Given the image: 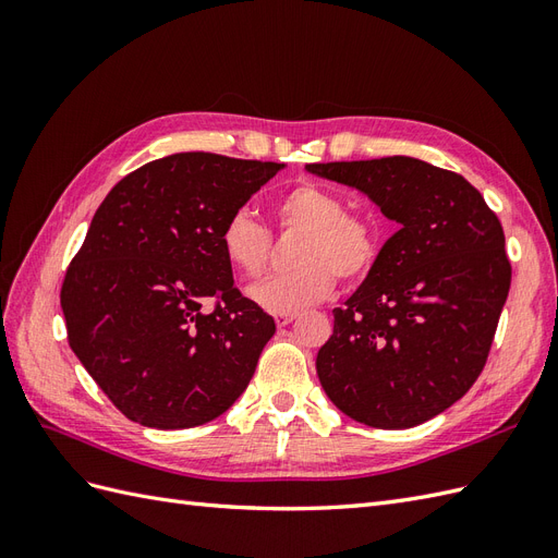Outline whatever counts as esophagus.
<instances>
[{
    "label": "esophagus",
    "instance_id": "esophagus-1",
    "mask_svg": "<svg viewBox=\"0 0 558 558\" xmlns=\"http://www.w3.org/2000/svg\"><path fill=\"white\" fill-rule=\"evenodd\" d=\"M275 320H277V326H279V328H283V326L293 324V320H295V314H275Z\"/></svg>",
    "mask_w": 558,
    "mask_h": 558
}]
</instances>
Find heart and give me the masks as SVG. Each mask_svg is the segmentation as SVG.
Segmentation results:
<instances>
[{
  "label": "heart",
  "mask_w": 558,
  "mask_h": 558,
  "mask_svg": "<svg viewBox=\"0 0 558 558\" xmlns=\"http://www.w3.org/2000/svg\"><path fill=\"white\" fill-rule=\"evenodd\" d=\"M281 232L300 238L291 248L293 269L253 286L251 300L263 310L295 314L326 300L335 277L344 283L365 279L379 258V230L373 218L347 211V199L318 183H300L283 193L275 207ZM223 258L246 279L265 272L272 238L246 209L226 218L218 234Z\"/></svg>",
  "instance_id": "heart-1"
}]
</instances>
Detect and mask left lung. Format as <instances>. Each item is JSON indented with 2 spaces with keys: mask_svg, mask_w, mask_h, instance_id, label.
<instances>
[{
  "mask_svg": "<svg viewBox=\"0 0 558 558\" xmlns=\"http://www.w3.org/2000/svg\"><path fill=\"white\" fill-rule=\"evenodd\" d=\"M400 228L318 349L326 396L359 424L412 428L475 384L510 293L498 216L461 174L410 156L314 162Z\"/></svg>",
  "mask_w": 558,
  "mask_h": 558,
  "instance_id": "obj_1",
  "label": "left lung"
}]
</instances>
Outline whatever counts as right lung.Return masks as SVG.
<instances>
[{"mask_svg":"<svg viewBox=\"0 0 558 558\" xmlns=\"http://www.w3.org/2000/svg\"><path fill=\"white\" fill-rule=\"evenodd\" d=\"M283 167L174 154L95 211L60 305L76 359L134 424L202 426L244 393L277 326L234 289L218 234Z\"/></svg>","mask_w":558,"mask_h":558,"instance_id":"add662e5","label":"right lung"}]
</instances>
